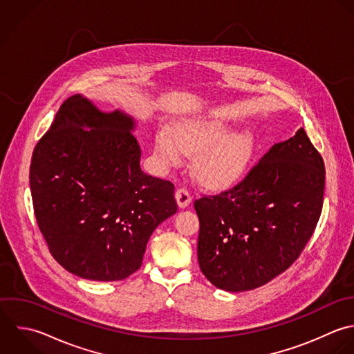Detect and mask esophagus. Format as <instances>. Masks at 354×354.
<instances>
[{
  "mask_svg": "<svg viewBox=\"0 0 354 354\" xmlns=\"http://www.w3.org/2000/svg\"><path fill=\"white\" fill-rule=\"evenodd\" d=\"M175 198H176V203L180 208H186L192 203V196H190L189 190L185 189V187H180V189L176 190Z\"/></svg>",
  "mask_w": 354,
  "mask_h": 354,
  "instance_id": "esophagus-1",
  "label": "esophagus"
}]
</instances>
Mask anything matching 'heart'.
Listing matches in <instances>:
<instances>
[{"label": "heart", "mask_w": 354, "mask_h": 354, "mask_svg": "<svg viewBox=\"0 0 354 354\" xmlns=\"http://www.w3.org/2000/svg\"><path fill=\"white\" fill-rule=\"evenodd\" d=\"M232 127L222 120H192L174 127L171 139L167 132L156 136V154L164 165L180 160L181 149L193 156V172L211 187H227L245 172L252 154L254 138L248 132L227 135Z\"/></svg>", "instance_id": "1"}]
</instances>
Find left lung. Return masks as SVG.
Here are the masks:
<instances>
[{
  "instance_id": "left-lung-1",
  "label": "left lung",
  "mask_w": 354,
  "mask_h": 354,
  "mask_svg": "<svg viewBox=\"0 0 354 354\" xmlns=\"http://www.w3.org/2000/svg\"><path fill=\"white\" fill-rule=\"evenodd\" d=\"M326 169L304 128L276 143L245 178L194 201L203 274L218 288H258L286 272L310 240L324 197Z\"/></svg>"
}]
</instances>
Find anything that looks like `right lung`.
<instances>
[{
    "label": "right lung",
    "instance_id": "right-lung-1",
    "mask_svg": "<svg viewBox=\"0 0 354 354\" xmlns=\"http://www.w3.org/2000/svg\"><path fill=\"white\" fill-rule=\"evenodd\" d=\"M133 128L129 115L103 113L74 95L32 151L30 189L39 232L55 261L86 280L135 273L154 229L178 211L174 183L140 169Z\"/></svg>",
    "mask_w": 354,
    "mask_h": 354
}]
</instances>
